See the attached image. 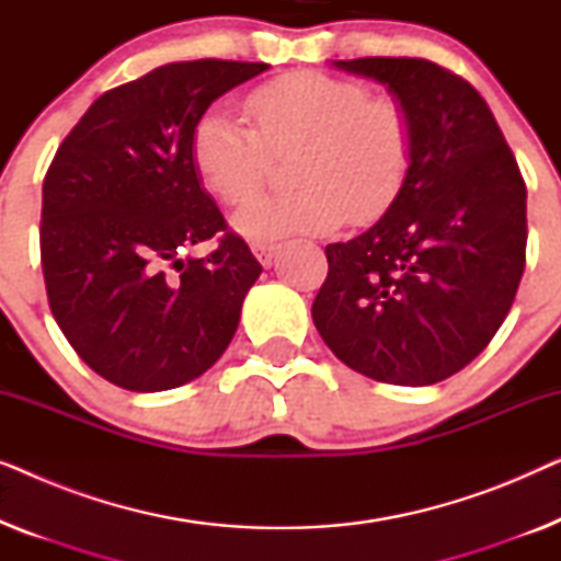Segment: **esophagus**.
Segmentation results:
<instances>
[{"mask_svg":"<svg viewBox=\"0 0 561 561\" xmlns=\"http://www.w3.org/2000/svg\"><path fill=\"white\" fill-rule=\"evenodd\" d=\"M250 248H252V252H255V257H257L260 263H263L265 267L273 263L275 252H278V244H275V242H260V240H257V242H252Z\"/></svg>","mask_w":561,"mask_h":561,"instance_id":"34e87169","label":"esophagus"}]
</instances>
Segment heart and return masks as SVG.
Returning a JSON list of instances; mask_svg holds the SVG:
<instances>
[{
    "instance_id": "1",
    "label": "heart",
    "mask_w": 561,
    "mask_h": 561,
    "mask_svg": "<svg viewBox=\"0 0 561 561\" xmlns=\"http://www.w3.org/2000/svg\"><path fill=\"white\" fill-rule=\"evenodd\" d=\"M250 125L209 110L191 135V160L206 188L242 204L264 185L273 157L296 154L290 195L261 197L234 214L252 240L332 232L344 219L382 217L409 181L416 127L403 102L370 96L365 83L296 71L248 96Z\"/></svg>"
}]
</instances>
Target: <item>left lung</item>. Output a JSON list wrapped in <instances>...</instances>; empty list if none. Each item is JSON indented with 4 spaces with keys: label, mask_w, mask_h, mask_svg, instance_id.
Instances as JSON below:
<instances>
[{
    "label": "left lung",
    "mask_w": 561,
    "mask_h": 561,
    "mask_svg": "<svg viewBox=\"0 0 561 561\" xmlns=\"http://www.w3.org/2000/svg\"><path fill=\"white\" fill-rule=\"evenodd\" d=\"M411 112L409 181L380 221L327 244L311 317L352 370L434 386L470 365L508 317L526 267V183L470 81L426 58L336 60Z\"/></svg>",
    "instance_id": "1"
}]
</instances>
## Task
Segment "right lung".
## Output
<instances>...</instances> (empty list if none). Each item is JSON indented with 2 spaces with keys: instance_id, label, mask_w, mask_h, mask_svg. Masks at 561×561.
<instances>
[{
  "instance_id": "right-lung-1",
  "label": "right lung",
  "mask_w": 561,
  "mask_h": 561,
  "mask_svg": "<svg viewBox=\"0 0 561 561\" xmlns=\"http://www.w3.org/2000/svg\"><path fill=\"white\" fill-rule=\"evenodd\" d=\"M265 64L183 60L96 99L43 181L41 263L60 332L135 393L179 388L221 357L263 265L198 183L191 135ZM214 236L206 259L180 252Z\"/></svg>"
}]
</instances>
